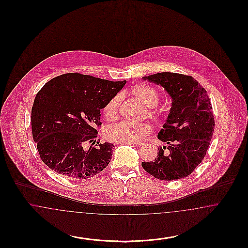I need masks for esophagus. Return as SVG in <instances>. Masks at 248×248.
Instances as JSON below:
<instances>
[{"label": "esophagus", "mask_w": 248, "mask_h": 248, "mask_svg": "<svg viewBox=\"0 0 248 248\" xmlns=\"http://www.w3.org/2000/svg\"><path fill=\"white\" fill-rule=\"evenodd\" d=\"M126 144L127 145H132V146H136V147H140V146L142 145L141 142H127Z\"/></svg>", "instance_id": "esophagus-1"}]
</instances>
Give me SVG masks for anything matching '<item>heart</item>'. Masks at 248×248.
I'll return each instance as SVG.
<instances>
[{
	"instance_id": "1",
	"label": "heart",
	"mask_w": 248,
	"mask_h": 248,
	"mask_svg": "<svg viewBox=\"0 0 248 248\" xmlns=\"http://www.w3.org/2000/svg\"><path fill=\"white\" fill-rule=\"evenodd\" d=\"M132 93L139 97L142 102L149 107V114L156 120H162L165 110L156 108L161 99L160 92L150 84L139 83L132 88ZM122 100L120 94L112 96L103 108L104 116L108 120H114L118 115L119 108ZM151 132V126L146 123H135L131 121H122L110 125L106 131L107 139L110 141L119 143L136 142Z\"/></svg>"
}]
</instances>
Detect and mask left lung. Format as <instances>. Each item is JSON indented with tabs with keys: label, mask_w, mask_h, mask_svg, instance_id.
Returning a JSON list of instances; mask_svg holds the SVG:
<instances>
[{
	"label": "left lung",
	"mask_w": 248,
	"mask_h": 248,
	"mask_svg": "<svg viewBox=\"0 0 248 248\" xmlns=\"http://www.w3.org/2000/svg\"><path fill=\"white\" fill-rule=\"evenodd\" d=\"M162 85L173 101L158 139L167 146L158 148L153 162L142 167L161 180H176L190 175L206 155L215 129L212 105L204 88L192 76L161 72L143 77Z\"/></svg>",
	"instance_id": "obj_1"
}]
</instances>
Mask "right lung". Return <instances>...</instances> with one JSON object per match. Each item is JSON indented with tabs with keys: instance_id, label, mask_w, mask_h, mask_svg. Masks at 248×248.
<instances>
[{
	"instance_id": "obj_1",
	"label": "right lung",
	"mask_w": 248,
	"mask_h": 248,
	"mask_svg": "<svg viewBox=\"0 0 248 248\" xmlns=\"http://www.w3.org/2000/svg\"><path fill=\"white\" fill-rule=\"evenodd\" d=\"M125 83L71 72L42 87L31 108V129L40 157L50 169L62 177L84 179L106 168L114 145L95 141L100 109Z\"/></svg>"
}]
</instances>
